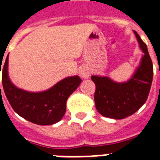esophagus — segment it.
<instances>
[{"label":"esophagus","instance_id":"obj_1","mask_svg":"<svg viewBox=\"0 0 160 160\" xmlns=\"http://www.w3.org/2000/svg\"><path fill=\"white\" fill-rule=\"evenodd\" d=\"M80 75L84 79H87L90 76V70L87 68H82L80 70Z\"/></svg>","mask_w":160,"mask_h":160}]
</instances>
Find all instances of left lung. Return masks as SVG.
<instances>
[{
  "label": "left lung",
  "instance_id": "1",
  "mask_svg": "<svg viewBox=\"0 0 160 160\" xmlns=\"http://www.w3.org/2000/svg\"><path fill=\"white\" fill-rule=\"evenodd\" d=\"M134 34L143 54L131 79L119 83L108 76H92L96 85V108L104 117L121 119L130 116L145 103L149 94L153 75L152 60L146 44L137 32Z\"/></svg>",
  "mask_w": 160,
  "mask_h": 160
}]
</instances>
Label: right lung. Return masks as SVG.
<instances>
[{"label": "right lung", "mask_w": 160, "mask_h": 160, "mask_svg": "<svg viewBox=\"0 0 160 160\" xmlns=\"http://www.w3.org/2000/svg\"><path fill=\"white\" fill-rule=\"evenodd\" d=\"M1 68L2 64L0 73ZM80 82V77L74 75L60 80L47 91L30 92L12 83L8 76V55L2 68V86L12 108L19 116L40 125H53L62 119L66 112L67 99Z\"/></svg>", "instance_id": "obj_1"}]
</instances>
